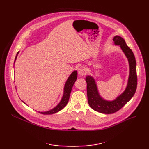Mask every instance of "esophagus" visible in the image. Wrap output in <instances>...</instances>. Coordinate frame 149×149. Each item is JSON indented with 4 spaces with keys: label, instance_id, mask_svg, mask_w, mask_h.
Wrapping results in <instances>:
<instances>
[{
    "label": "esophagus",
    "instance_id": "34e87169",
    "mask_svg": "<svg viewBox=\"0 0 149 149\" xmlns=\"http://www.w3.org/2000/svg\"><path fill=\"white\" fill-rule=\"evenodd\" d=\"M78 72H79V75L83 76V75H85L86 74L87 70H86V69L82 66V67L79 68V70H78Z\"/></svg>",
    "mask_w": 149,
    "mask_h": 149
}]
</instances>
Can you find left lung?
Instances as JSON below:
<instances>
[{"label": "left lung", "instance_id": "left-lung-1", "mask_svg": "<svg viewBox=\"0 0 149 149\" xmlns=\"http://www.w3.org/2000/svg\"><path fill=\"white\" fill-rule=\"evenodd\" d=\"M113 40L115 45L120 46L129 62V75L126 89L115 99L108 101L100 95L94 78L91 75L86 77L88 100L90 107L97 112L105 114H111L119 111L134 95L137 87L136 63L134 53L121 37L115 36Z\"/></svg>", "mask_w": 149, "mask_h": 149}]
</instances>
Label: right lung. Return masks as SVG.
<instances>
[{
    "mask_svg": "<svg viewBox=\"0 0 149 149\" xmlns=\"http://www.w3.org/2000/svg\"><path fill=\"white\" fill-rule=\"evenodd\" d=\"M19 52V51L17 52L16 56H15L14 63H15V60H16V59H17V57L18 56ZM77 70H74V71H73L71 73V74L69 75L68 79H67V81H66V83H65V86H64L63 95V97L60 101V103L56 107H54V108H52L49 111H45V112H38L42 113V114H43V115H51V114L56 113L59 112L60 111H61V109H63L66 106V104L68 102L70 92H71V91H72V88L73 87L74 84L75 83V81L77 80ZM22 101L23 103H24L22 100ZM24 103L26 104L25 103Z\"/></svg>",
    "mask_w": 149,
    "mask_h": 149,
    "instance_id": "obj_1",
    "label": "right lung"
}]
</instances>
